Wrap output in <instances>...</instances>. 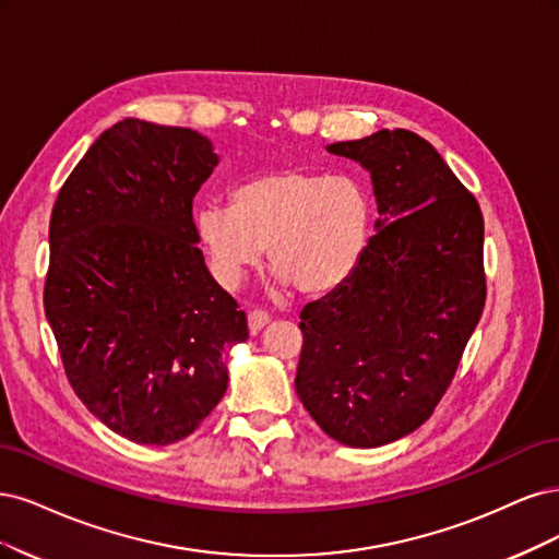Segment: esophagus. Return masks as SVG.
I'll return each instance as SVG.
<instances>
[{"mask_svg": "<svg viewBox=\"0 0 559 559\" xmlns=\"http://www.w3.org/2000/svg\"><path fill=\"white\" fill-rule=\"evenodd\" d=\"M264 325H269V313L266 311L255 309V311L248 313V330H250V334H253V336L260 334Z\"/></svg>", "mask_w": 559, "mask_h": 559, "instance_id": "1", "label": "esophagus"}]
</instances>
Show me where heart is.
<instances>
[{
	"label": "heart",
	"instance_id": "obj_1",
	"mask_svg": "<svg viewBox=\"0 0 559 559\" xmlns=\"http://www.w3.org/2000/svg\"><path fill=\"white\" fill-rule=\"evenodd\" d=\"M371 221V194L359 178L304 169L260 174L231 192V206L194 213L197 237L225 285H239L266 248L276 281L304 295H328L353 278Z\"/></svg>",
	"mask_w": 559,
	"mask_h": 559
}]
</instances>
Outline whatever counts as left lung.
<instances>
[{
    "label": "left lung",
    "instance_id": "obj_1",
    "mask_svg": "<svg viewBox=\"0 0 559 559\" xmlns=\"http://www.w3.org/2000/svg\"><path fill=\"white\" fill-rule=\"evenodd\" d=\"M369 171L376 234L353 278L304 306L295 388L328 437L378 448L416 431L453 381L483 306V215L429 141L330 143Z\"/></svg>",
    "mask_w": 559,
    "mask_h": 559
}]
</instances>
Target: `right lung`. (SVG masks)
I'll return each instance as SVG.
<instances>
[{"label": "right lung", "instance_id": "obj_1", "mask_svg": "<svg viewBox=\"0 0 559 559\" xmlns=\"http://www.w3.org/2000/svg\"><path fill=\"white\" fill-rule=\"evenodd\" d=\"M218 162L200 132L124 118L52 206L44 306L67 378L136 443L192 435L227 390L223 355L248 338L197 248L192 200Z\"/></svg>", "mask_w": 559, "mask_h": 559}]
</instances>
